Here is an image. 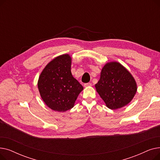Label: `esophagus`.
<instances>
[{"label": "esophagus", "instance_id": "esophagus-1", "mask_svg": "<svg viewBox=\"0 0 160 160\" xmlns=\"http://www.w3.org/2000/svg\"><path fill=\"white\" fill-rule=\"evenodd\" d=\"M92 86L91 83H84V85H83V86L84 87H89V86Z\"/></svg>", "mask_w": 160, "mask_h": 160}]
</instances>
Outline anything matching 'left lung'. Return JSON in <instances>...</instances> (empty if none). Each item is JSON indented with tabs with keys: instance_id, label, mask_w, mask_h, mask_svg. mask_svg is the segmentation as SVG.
<instances>
[{
	"instance_id": "obj_1",
	"label": "left lung",
	"mask_w": 160,
	"mask_h": 160,
	"mask_svg": "<svg viewBox=\"0 0 160 160\" xmlns=\"http://www.w3.org/2000/svg\"><path fill=\"white\" fill-rule=\"evenodd\" d=\"M95 88L107 107L112 110L128 104L137 91L136 83L132 74L117 62L104 65Z\"/></svg>"
}]
</instances>
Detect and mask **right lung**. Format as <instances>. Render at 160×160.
<instances>
[{
  "instance_id": "right-lung-1",
  "label": "right lung",
  "mask_w": 160,
  "mask_h": 160,
  "mask_svg": "<svg viewBox=\"0 0 160 160\" xmlns=\"http://www.w3.org/2000/svg\"><path fill=\"white\" fill-rule=\"evenodd\" d=\"M71 58L63 54L54 59L40 74L38 86L42 99L52 110L66 112L74 106L83 90L71 71Z\"/></svg>"
}]
</instances>
